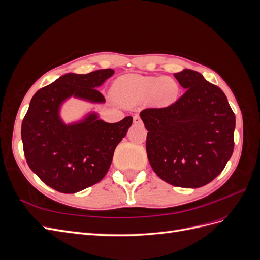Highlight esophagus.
<instances>
[{"label": "esophagus", "instance_id": "34e87169", "mask_svg": "<svg viewBox=\"0 0 260 260\" xmlns=\"http://www.w3.org/2000/svg\"><path fill=\"white\" fill-rule=\"evenodd\" d=\"M133 123H135V124H142V120H141V118L139 116H135V117H133Z\"/></svg>", "mask_w": 260, "mask_h": 260}]
</instances>
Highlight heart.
Instances as JSON below:
<instances>
[{"mask_svg": "<svg viewBox=\"0 0 260 260\" xmlns=\"http://www.w3.org/2000/svg\"><path fill=\"white\" fill-rule=\"evenodd\" d=\"M180 93L178 82L170 77L122 76L115 81L113 94L123 106L131 107L149 100L158 106H168L177 101Z\"/></svg>", "mask_w": 260, "mask_h": 260, "instance_id": "b5f03b06", "label": "heart"}]
</instances>
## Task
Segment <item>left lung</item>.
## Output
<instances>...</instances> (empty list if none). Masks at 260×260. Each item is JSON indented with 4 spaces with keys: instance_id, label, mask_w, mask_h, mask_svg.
I'll use <instances>...</instances> for the list:
<instances>
[{
    "instance_id": "obj_1",
    "label": "left lung",
    "mask_w": 260,
    "mask_h": 260,
    "mask_svg": "<svg viewBox=\"0 0 260 260\" xmlns=\"http://www.w3.org/2000/svg\"><path fill=\"white\" fill-rule=\"evenodd\" d=\"M175 77L183 95L140 113L148 130L147 158L165 182L196 188L211 182L231 158L235 116L222 90L202 74L183 69Z\"/></svg>"
}]
</instances>
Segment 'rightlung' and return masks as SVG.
I'll list each match as a JSON object with an SVG mask.
<instances>
[{
	"label": "right lung",
	"instance_id": "obj_1",
	"mask_svg": "<svg viewBox=\"0 0 260 260\" xmlns=\"http://www.w3.org/2000/svg\"><path fill=\"white\" fill-rule=\"evenodd\" d=\"M115 72L100 69L86 75L68 73L39 90L21 123L23 153L30 169L60 193H77L95 184L111 167L116 146L127 135L132 117L108 123L96 112L66 123L61 107L69 99L103 104L98 91Z\"/></svg>",
	"mask_w": 260,
	"mask_h": 260
}]
</instances>
